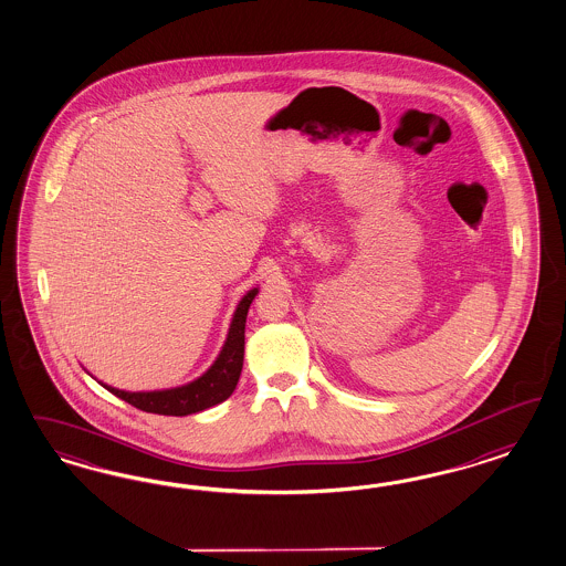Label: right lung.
<instances>
[{"label":"right lung","mask_w":566,"mask_h":566,"mask_svg":"<svg viewBox=\"0 0 566 566\" xmlns=\"http://www.w3.org/2000/svg\"><path fill=\"white\" fill-rule=\"evenodd\" d=\"M258 289L247 292L237 311L232 315L229 337L218 354L214 365L208 368L199 379L187 382L181 387L163 389V391H123L111 385L101 382L113 396L125 399L134 408L142 412L163 413V416H189V413L201 412L206 408H212L216 403L224 401L232 396L241 368H243L244 356V322L249 306L253 303Z\"/></svg>","instance_id":"1"}]
</instances>
